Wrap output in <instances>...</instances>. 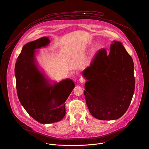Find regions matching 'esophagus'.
I'll use <instances>...</instances> for the list:
<instances>
[{
  "label": "esophagus",
  "instance_id": "obj_1",
  "mask_svg": "<svg viewBox=\"0 0 149 149\" xmlns=\"http://www.w3.org/2000/svg\"><path fill=\"white\" fill-rule=\"evenodd\" d=\"M85 81H86V79L84 77H81L79 79L80 83H84V82H85Z\"/></svg>",
  "mask_w": 149,
  "mask_h": 149
}]
</instances>
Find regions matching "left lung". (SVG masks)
<instances>
[{
	"label": "left lung",
	"mask_w": 149,
	"mask_h": 149,
	"mask_svg": "<svg viewBox=\"0 0 149 149\" xmlns=\"http://www.w3.org/2000/svg\"><path fill=\"white\" fill-rule=\"evenodd\" d=\"M84 95L92 115L100 120L120 118L128 110L135 89L132 58L120 42L110 51H98L83 72Z\"/></svg>",
	"instance_id": "obj_1"
}]
</instances>
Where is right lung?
<instances>
[{
  "instance_id": "add662e5",
  "label": "right lung",
  "mask_w": 149,
  "mask_h": 149,
  "mask_svg": "<svg viewBox=\"0 0 149 149\" xmlns=\"http://www.w3.org/2000/svg\"><path fill=\"white\" fill-rule=\"evenodd\" d=\"M48 37L26 43L18 56L15 66L17 95L29 115L41 123L60 121L65 114V101L74 88L67 79L49 84L38 68L35 49L49 44Z\"/></svg>"
}]
</instances>
